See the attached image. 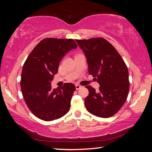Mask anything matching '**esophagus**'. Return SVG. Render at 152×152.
Masks as SVG:
<instances>
[{
	"mask_svg": "<svg viewBox=\"0 0 152 152\" xmlns=\"http://www.w3.org/2000/svg\"><path fill=\"white\" fill-rule=\"evenodd\" d=\"M81 88H82V86H80L79 84H76V90H79V89H80Z\"/></svg>",
	"mask_w": 152,
	"mask_h": 152,
	"instance_id": "1",
	"label": "esophagus"
}]
</instances>
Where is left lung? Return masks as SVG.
Returning a JSON list of instances; mask_svg holds the SVG:
<instances>
[{
    "label": "left lung",
    "mask_w": 152,
    "mask_h": 152,
    "mask_svg": "<svg viewBox=\"0 0 152 152\" xmlns=\"http://www.w3.org/2000/svg\"><path fill=\"white\" fill-rule=\"evenodd\" d=\"M84 51L88 72L100 84L99 91L86 86L89 94L84 103L87 110L96 117L108 118L119 111L129 90V72L121 56L102 37L76 39Z\"/></svg>",
    "instance_id": "1"
}]
</instances>
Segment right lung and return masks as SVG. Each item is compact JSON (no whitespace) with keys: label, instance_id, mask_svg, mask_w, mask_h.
<instances>
[{"label":"right lung","instance_id":"obj_1","mask_svg":"<svg viewBox=\"0 0 152 152\" xmlns=\"http://www.w3.org/2000/svg\"><path fill=\"white\" fill-rule=\"evenodd\" d=\"M72 39L46 38L30 53L23 67L20 88L28 108L39 119L50 121L69 111L76 87L72 83L51 90V82L66 53L76 49Z\"/></svg>","mask_w":152,"mask_h":152}]
</instances>
